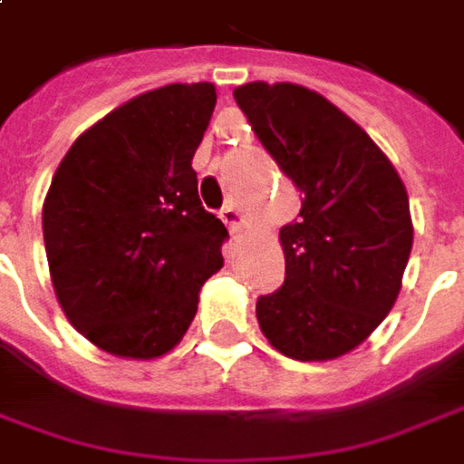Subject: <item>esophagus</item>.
<instances>
[{"mask_svg":"<svg viewBox=\"0 0 464 464\" xmlns=\"http://www.w3.org/2000/svg\"><path fill=\"white\" fill-rule=\"evenodd\" d=\"M220 218H223V223H226L233 233H238L244 228V216H241V210H238L233 202H228V205L220 210Z\"/></svg>","mask_w":464,"mask_h":464,"instance_id":"1","label":"esophagus"}]
</instances>
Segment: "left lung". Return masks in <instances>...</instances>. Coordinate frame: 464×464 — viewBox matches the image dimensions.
Segmentation results:
<instances>
[{
    "mask_svg": "<svg viewBox=\"0 0 464 464\" xmlns=\"http://www.w3.org/2000/svg\"><path fill=\"white\" fill-rule=\"evenodd\" d=\"M233 97L303 195L300 218L280 231L285 282L256 300L259 328L290 360L343 357L401 293L413 246L406 184L375 140L318 92L248 82Z\"/></svg>",
    "mask_w": 464,
    "mask_h": 464,
    "instance_id": "obj_1",
    "label": "left lung"
}]
</instances>
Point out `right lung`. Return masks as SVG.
Returning <instances> with one entry per match:
<instances>
[{"label":"right lung","instance_id":"1","mask_svg":"<svg viewBox=\"0 0 464 464\" xmlns=\"http://www.w3.org/2000/svg\"><path fill=\"white\" fill-rule=\"evenodd\" d=\"M216 100L210 82L143 92L76 138L53 174L51 282L73 328L107 354L171 352L223 266L228 231L202 208L192 169Z\"/></svg>","mask_w":464,"mask_h":464}]
</instances>
